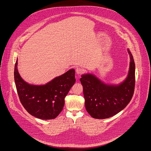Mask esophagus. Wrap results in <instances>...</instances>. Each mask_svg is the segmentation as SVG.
<instances>
[{"mask_svg":"<svg viewBox=\"0 0 151 151\" xmlns=\"http://www.w3.org/2000/svg\"><path fill=\"white\" fill-rule=\"evenodd\" d=\"M76 72L78 73V74H81L83 73L84 72V70L80 67H78L76 69Z\"/></svg>","mask_w":151,"mask_h":151,"instance_id":"1","label":"esophagus"}]
</instances>
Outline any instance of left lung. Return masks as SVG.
Wrapping results in <instances>:
<instances>
[{
	"mask_svg": "<svg viewBox=\"0 0 151 151\" xmlns=\"http://www.w3.org/2000/svg\"><path fill=\"white\" fill-rule=\"evenodd\" d=\"M127 78L119 84H107L93 74L86 73L80 79L83 86L87 112L96 119H106L118 114L129 104L135 88V65L131 52Z\"/></svg>",
	"mask_w": 151,
	"mask_h": 151,
	"instance_id": "obj_1",
	"label": "left lung"
}]
</instances>
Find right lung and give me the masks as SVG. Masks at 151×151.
Segmentation results:
<instances>
[{"label":"right lung","instance_id":"1","mask_svg":"<svg viewBox=\"0 0 151 151\" xmlns=\"http://www.w3.org/2000/svg\"><path fill=\"white\" fill-rule=\"evenodd\" d=\"M75 71L71 69L44 85H33L25 81L14 65V79L20 102L25 110L37 118H55L63 110L65 98L75 84Z\"/></svg>","mask_w":151,"mask_h":151}]
</instances>
